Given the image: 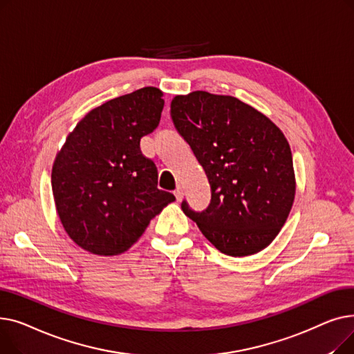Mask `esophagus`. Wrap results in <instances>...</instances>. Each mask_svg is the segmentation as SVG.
<instances>
[{
	"label": "esophagus",
	"instance_id": "esophagus-1",
	"mask_svg": "<svg viewBox=\"0 0 354 354\" xmlns=\"http://www.w3.org/2000/svg\"><path fill=\"white\" fill-rule=\"evenodd\" d=\"M174 194H175V196H176L178 201H182V199H183V189H182V187H178Z\"/></svg>",
	"mask_w": 354,
	"mask_h": 354
}]
</instances>
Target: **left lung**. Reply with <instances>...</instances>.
I'll return each instance as SVG.
<instances>
[{
    "label": "left lung",
    "instance_id": "obj_1",
    "mask_svg": "<svg viewBox=\"0 0 354 354\" xmlns=\"http://www.w3.org/2000/svg\"><path fill=\"white\" fill-rule=\"evenodd\" d=\"M171 118L211 185L208 208L195 212L182 201L185 215L227 255L264 250L283 228L295 194L281 130L250 104L208 91L176 96Z\"/></svg>",
    "mask_w": 354,
    "mask_h": 354
}]
</instances>
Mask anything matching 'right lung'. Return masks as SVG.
<instances>
[{
  "label": "right lung",
  "instance_id": "add662e5",
  "mask_svg": "<svg viewBox=\"0 0 354 354\" xmlns=\"http://www.w3.org/2000/svg\"><path fill=\"white\" fill-rule=\"evenodd\" d=\"M163 104L159 88L143 87L93 109L67 136L53 165L51 188L66 232L83 250L126 251L175 201L158 188V167L140 151Z\"/></svg>",
  "mask_w": 354,
  "mask_h": 354
}]
</instances>
